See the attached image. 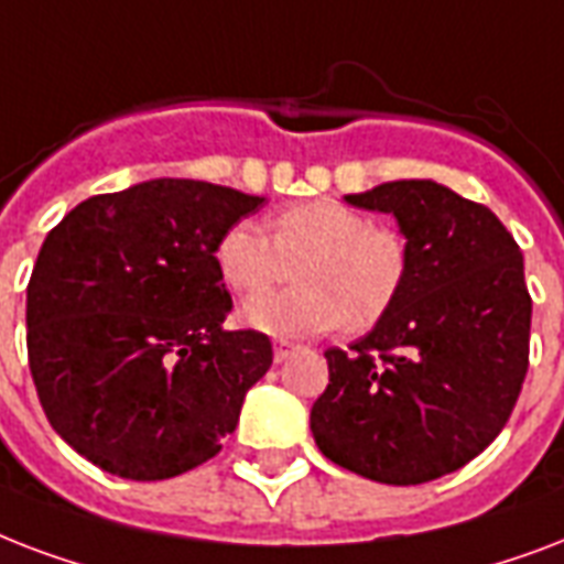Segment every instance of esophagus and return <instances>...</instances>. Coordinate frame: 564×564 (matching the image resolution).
Instances as JSON below:
<instances>
[{
  "mask_svg": "<svg viewBox=\"0 0 564 564\" xmlns=\"http://www.w3.org/2000/svg\"><path fill=\"white\" fill-rule=\"evenodd\" d=\"M291 352H294V344H291V341H276V344H273V359H276V361H285L288 356H291Z\"/></svg>",
  "mask_w": 564,
  "mask_h": 564,
  "instance_id": "1",
  "label": "esophagus"
}]
</instances>
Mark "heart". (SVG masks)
Returning a JSON list of instances; mask_svg holds the SVG:
<instances>
[{
    "instance_id": "b5f03b06",
    "label": "heart",
    "mask_w": 564,
    "mask_h": 564,
    "mask_svg": "<svg viewBox=\"0 0 564 564\" xmlns=\"http://www.w3.org/2000/svg\"><path fill=\"white\" fill-rule=\"evenodd\" d=\"M214 261L238 294H258L295 264L294 289L243 305V321L282 338L335 323L347 335L370 332L394 312L409 282L403 235L338 199L288 205L270 217V238L256 223H232L214 247Z\"/></svg>"
}]
</instances>
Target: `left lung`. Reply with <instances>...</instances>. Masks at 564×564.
Returning <instances> with one entry per match:
<instances>
[{
	"instance_id": "8db88e82",
	"label": "left lung",
	"mask_w": 564,
	"mask_h": 564,
	"mask_svg": "<svg viewBox=\"0 0 564 564\" xmlns=\"http://www.w3.org/2000/svg\"><path fill=\"white\" fill-rule=\"evenodd\" d=\"M347 203L394 214L409 282L350 350H326L314 441L359 477L421 486L477 459L521 397L532 321L521 247L486 205L430 178L386 182Z\"/></svg>"
}]
</instances>
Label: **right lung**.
Instances as JSON below:
<instances>
[{
    "label": "right lung",
    "instance_id": "1",
    "mask_svg": "<svg viewBox=\"0 0 564 564\" xmlns=\"http://www.w3.org/2000/svg\"><path fill=\"white\" fill-rule=\"evenodd\" d=\"M264 203L196 178L90 196L46 235L25 344L52 430L108 474L170 479L214 459L273 365L264 332L223 329L220 235Z\"/></svg>",
    "mask_w": 564,
    "mask_h": 564
}]
</instances>
